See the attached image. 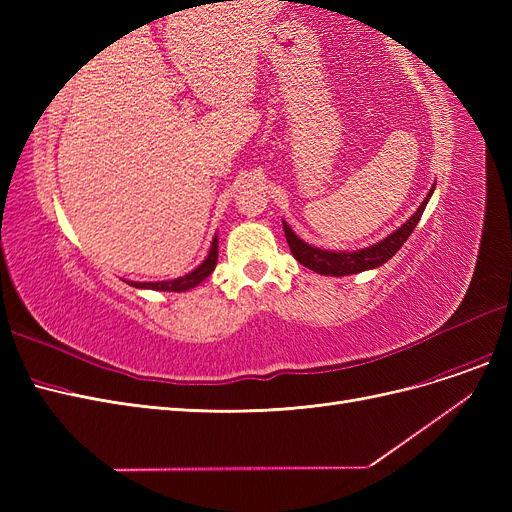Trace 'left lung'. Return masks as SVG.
I'll use <instances>...</instances> for the list:
<instances>
[{"instance_id": "obj_1", "label": "left lung", "mask_w": 512, "mask_h": 512, "mask_svg": "<svg viewBox=\"0 0 512 512\" xmlns=\"http://www.w3.org/2000/svg\"><path fill=\"white\" fill-rule=\"evenodd\" d=\"M431 194H433V188L429 190L421 207L414 211V215L406 224H401L395 232H391V235L384 237L382 241L369 245V247H363V250H356V252L320 250V247H314V245L305 243L303 239H299L297 235H294V230L284 222V232H286V241L290 245V252L301 262L303 267L312 269L320 275L342 277V275L361 273L367 269H378L380 265H384L386 260H391L399 252V247L404 245L406 239L412 235V230L416 228L418 220H421V215L429 203Z\"/></svg>"}]
</instances>
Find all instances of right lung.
Masks as SVG:
<instances>
[{
    "mask_svg": "<svg viewBox=\"0 0 512 512\" xmlns=\"http://www.w3.org/2000/svg\"><path fill=\"white\" fill-rule=\"evenodd\" d=\"M215 265H218V237H213L211 241V250L207 258L200 262V265L190 271L188 275L177 277V280H168V282H128L134 288H149V290H164V292H183L198 286L200 282H205L207 277L213 273Z\"/></svg>",
    "mask_w": 512,
    "mask_h": 512,
    "instance_id": "obj_1",
    "label": "right lung"
}]
</instances>
